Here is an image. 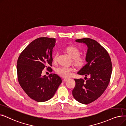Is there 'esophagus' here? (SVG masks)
Here are the masks:
<instances>
[{
  "label": "esophagus",
  "instance_id": "esophagus-1",
  "mask_svg": "<svg viewBox=\"0 0 126 126\" xmlns=\"http://www.w3.org/2000/svg\"><path fill=\"white\" fill-rule=\"evenodd\" d=\"M67 80H68V78H64V79H63V81H64V82H66Z\"/></svg>",
  "mask_w": 126,
  "mask_h": 126
}]
</instances>
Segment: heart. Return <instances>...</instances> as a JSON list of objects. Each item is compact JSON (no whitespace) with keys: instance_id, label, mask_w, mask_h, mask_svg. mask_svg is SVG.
Wrapping results in <instances>:
<instances>
[{"instance_id":"b5f03b06","label":"heart","mask_w":126,"mask_h":126,"mask_svg":"<svg viewBox=\"0 0 126 126\" xmlns=\"http://www.w3.org/2000/svg\"><path fill=\"white\" fill-rule=\"evenodd\" d=\"M66 51L68 54V55L71 58H73V62L76 65L78 66H83L85 64L86 62V59L84 56L79 55L80 51L78 48L73 46H68L66 48ZM58 56V53L54 54L52 58L53 62H57ZM74 70V68L73 67H67L64 66H60L56 69L57 73L63 77H68L70 76L72 72H73Z\"/></svg>"}]
</instances>
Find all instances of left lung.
Masks as SVG:
<instances>
[{"label": "left lung", "mask_w": 126, "mask_h": 126, "mask_svg": "<svg viewBox=\"0 0 126 126\" xmlns=\"http://www.w3.org/2000/svg\"><path fill=\"white\" fill-rule=\"evenodd\" d=\"M76 42L86 45L87 64L77 73L88 76L74 79L76 85L72 91L75 99L78 102L89 104L94 101L105 91L109 84L112 70V62L107 51L100 44L90 38L76 40Z\"/></svg>", "instance_id": "left-lung-1"}]
</instances>
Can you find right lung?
<instances>
[{
  "mask_svg": "<svg viewBox=\"0 0 126 126\" xmlns=\"http://www.w3.org/2000/svg\"><path fill=\"white\" fill-rule=\"evenodd\" d=\"M56 39L39 37L31 42L22 51L17 62L19 83L31 99L41 102L49 100L54 96L62 79L55 74L42 76L45 67L52 69V49Z\"/></svg>",
  "mask_w": 126,
  "mask_h": 126,
  "instance_id": "obj_1",
  "label": "right lung"
}]
</instances>
